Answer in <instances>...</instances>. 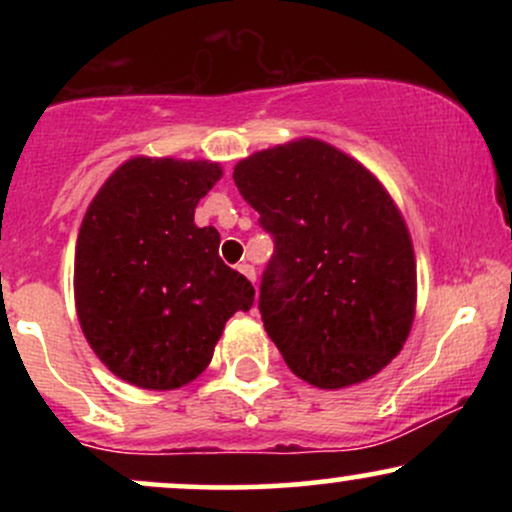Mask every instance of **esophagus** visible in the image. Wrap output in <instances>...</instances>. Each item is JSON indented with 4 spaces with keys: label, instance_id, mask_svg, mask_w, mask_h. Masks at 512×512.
Listing matches in <instances>:
<instances>
[{
    "label": "esophagus",
    "instance_id": "1",
    "mask_svg": "<svg viewBox=\"0 0 512 512\" xmlns=\"http://www.w3.org/2000/svg\"><path fill=\"white\" fill-rule=\"evenodd\" d=\"M238 272H240V274H243V276H248V279L252 281V284H255L257 274H255V267H252V264H248V262L238 264Z\"/></svg>",
    "mask_w": 512,
    "mask_h": 512
}]
</instances>
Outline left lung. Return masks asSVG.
Here are the masks:
<instances>
[{"instance_id":"left-lung-1","label":"left lung","mask_w":512,"mask_h":512,"mask_svg":"<svg viewBox=\"0 0 512 512\" xmlns=\"http://www.w3.org/2000/svg\"><path fill=\"white\" fill-rule=\"evenodd\" d=\"M233 180L274 238L260 313L286 366L322 390L380 373L416 308L414 245L380 180L320 139L257 151Z\"/></svg>"}]
</instances>
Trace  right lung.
Listing matches in <instances>:
<instances>
[{"label":"right lung","mask_w":512,"mask_h":512,"mask_svg":"<svg viewBox=\"0 0 512 512\" xmlns=\"http://www.w3.org/2000/svg\"><path fill=\"white\" fill-rule=\"evenodd\" d=\"M219 163L129 158L88 204L76 238L81 330L110 373L144 390H175L209 366L228 317L255 289L219 257V231L195 209Z\"/></svg>","instance_id":"1"}]
</instances>
